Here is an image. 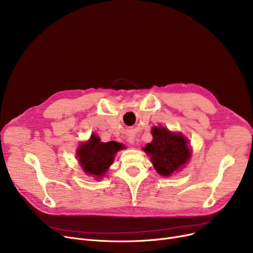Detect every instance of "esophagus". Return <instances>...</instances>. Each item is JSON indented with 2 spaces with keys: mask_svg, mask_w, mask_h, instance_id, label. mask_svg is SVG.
Wrapping results in <instances>:
<instances>
[{
  "mask_svg": "<svg viewBox=\"0 0 253 253\" xmlns=\"http://www.w3.org/2000/svg\"><path fill=\"white\" fill-rule=\"evenodd\" d=\"M127 141H129L130 143H133V142H134V137H133V136H129V137L127 138Z\"/></svg>",
  "mask_w": 253,
  "mask_h": 253,
  "instance_id": "esophagus-1",
  "label": "esophagus"
}]
</instances>
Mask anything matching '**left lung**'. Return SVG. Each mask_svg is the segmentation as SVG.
Masks as SVG:
<instances>
[{"label": "left lung", "mask_w": 253, "mask_h": 253, "mask_svg": "<svg viewBox=\"0 0 253 253\" xmlns=\"http://www.w3.org/2000/svg\"><path fill=\"white\" fill-rule=\"evenodd\" d=\"M153 141L142 149L150 157L159 174L169 176L183 166L191 156L188 141L163 127L152 129Z\"/></svg>", "instance_id": "1"}]
</instances>
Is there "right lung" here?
Instances as JSON below:
<instances>
[{"label": "right lung", "instance_id": "right-lung-1", "mask_svg": "<svg viewBox=\"0 0 253 253\" xmlns=\"http://www.w3.org/2000/svg\"><path fill=\"white\" fill-rule=\"evenodd\" d=\"M121 149H124L121 143L101 142L98 136L92 134L89 141L78 150L79 161L86 173L99 178L113 163L116 153Z\"/></svg>", "mask_w": 253, "mask_h": 253}]
</instances>
